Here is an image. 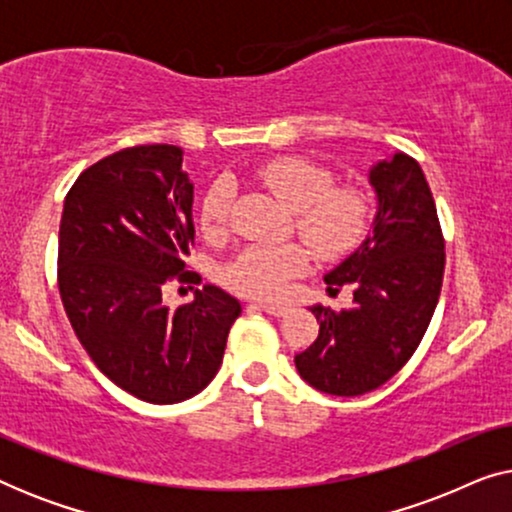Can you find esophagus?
I'll return each mask as SVG.
<instances>
[{
	"instance_id": "obj_1",
	"label": "esophagus",
	"mask_w": 512,
	"mask_h": 512,
	"mask_svg": "<svg viewBox=\"0 0 512 512\" xmlns=\"http://www.w3.org/2000/svg\"><path fill=\"white\" fill-rule=\"evenodd\" d=\"M258 307H261V310L265 312V314H270V317H284L286 312H289V307L286 305H272V303H258Z\"/></svg>"
}]
</instances>
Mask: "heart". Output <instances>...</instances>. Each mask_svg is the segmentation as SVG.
Masks as SVG:
<instances>
[{
    "label": "heart",
    "mask_w": 512,
    "mask_h": 512,
    "mask_svg": "<svg viewBox=\"0 0 512 512\" xmlns=\"http://www.w3.org/2000/svg\"><path fill=\"white\" fill-rule=\"evenodd\" d=\"M254 179L291 209L296 235L324 261L354 254L370 233L373 207L368 195L354 186H333V172L310 158H272L258 167ZM233 200L230 181L219 179L209 188L200 207V223L207 235L226 230ZM305 265L307 254L298 244H254L226 265L223 282L242 296L275 298Z\"/></svg>",
    "instance_id": "obj_1"
}]
</instances>
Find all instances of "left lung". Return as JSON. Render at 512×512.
Segmentation results:
<instances>
[{
    "mask_svg": "<svg viewBox=\"0 0 512 512\" xmlns=\"http://www.w3.org/2000/svg\"><path fill=\"white\" fill-rule=\"evenodd\" d=\"M368 179L373 233L324 277L331 293L352 286L354 305L310 307L319 335L296 354L300 377L331 396H361L391 380L422 342L443 286L445 240L422 167L394 153Z\"/></svg>",
    "mask_w": 512,
    "mask_h": 512,
    "instance_id": "1",
    "label": "left lung"
}]
</instances>
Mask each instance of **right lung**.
<instances>
[{"instance_id":"add662e5","label":"right lung","mask_w":512,"mask_h":512,"mask_svg":"<svg viewBox=\"0 0 512 512\" xmlns=\"http://www.w3.org/2000/svg\"><path fill=\"white\" fill-rule=\"evenodd\" d=\"M181 160L172 144L97 160L69 188L58 237V289L76 338L116 387L156 405L186 401L214 380L242 314L212 284L177 310L163 303L172 282H202L184 261L195 228Z\"/></svg>"}]
</instances>
